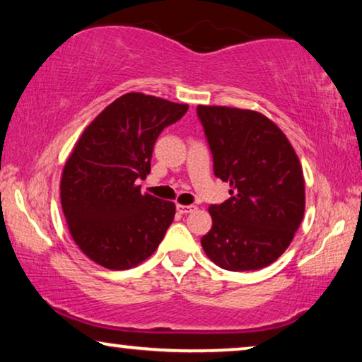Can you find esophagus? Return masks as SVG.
Returning <instances> with one entry per match:
<instances>
[{"label":"esophagus","mask_w":362,"mask_h":362,"mask_svg":"<svg viewBox=\"0 0 362 362\" xmlns=\"http://www.w3.org/2000/svg\"><path fill=\"white\" fill-rule=\"evenodd\" d=\"M177 212H181V214H189V212L196 211V206H185V204H177L176 206Z\"/></svg>","instance_id":"esophagus-1"}]
</instances>
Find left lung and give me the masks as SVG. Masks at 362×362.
Wrapping results in <instances>:
<instances>
[{
    "instance_id": "left-lung-1",
    "label": "left lung",
    "mask_w": 362,
    "mask_h": 362,
    "mask_svg": "<svg viewBox=\"0 0 362 362\" xmlns=\"http://www.w3.org/2000/svg\"><path fill=\"white\" fill-rule=\"evenodd\" d=\"M209 141L214 175L230 197L211 206V230L201 239L206 255L230 272L274 264L293 240L305 214L301 163L285 133L264 113L197 105Z\"/></svg>"
}]
</instances>
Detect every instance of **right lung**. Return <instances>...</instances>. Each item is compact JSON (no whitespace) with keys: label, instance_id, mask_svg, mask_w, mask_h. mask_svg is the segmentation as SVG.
<instances>
[{"label":"right lung","instance_id":"obj_1","mask_svg":"<svg viewBox=\"0 0 362 362\" xmlns=\"http://www.w3.org/2000/svg\"><path fill=\"white\" fill-rule=\"evenodd\" d=\"M187 112L141 92L118 97L86 127L61 177V204L78 249L110 270L140 265L175 219L171 201L141 194L153 146L165 127Z\"/></svg>","mask_w":362,"mask_h":362}]
</instances>
